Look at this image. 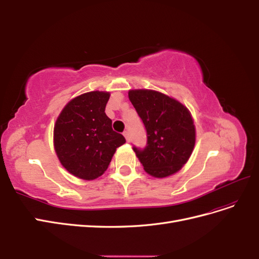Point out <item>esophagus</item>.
Listing matches in <instances>:
<instances>
[{
    "label": "esophagus",
    "mask_w": 259,
    "mask_h": 259,
    "mask_svg": "<svg viewBox=\"0 0 259 259\" xmlns=\"http://www.w3.org/2000/svg\"><path fill=\"white\" fill-rule=\"evenodd\" d=\"M123 135H124L125 139H126V140H127V142H130V133H128L127 131H125V132L123 133Z\"/></svg>",
    "instance_id": "1"
}]
</instances>
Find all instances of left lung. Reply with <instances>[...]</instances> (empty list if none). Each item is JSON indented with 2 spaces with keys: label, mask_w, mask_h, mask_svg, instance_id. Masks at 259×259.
I'll return each instance as SVG.
<instances>
[{
  "label": "left lung",
  "mask_w": 259,
  "mask_h": 259,
  "mask_svg": "<svg viewBox=\"0 0 259 259\" xmlns=\"http://www.w3.org/2000/svg\"><path fill=\"white\" fill-rule=\"evenodd\" d=\"M128 98L147 131L146 148H133L144 169L156 178L177 173L195 145L190 111L178 100L152 90H131Z\"/></svg>",
  "instance_id": "obj_1"
}]
</instances>
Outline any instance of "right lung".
Wrapping results in <instances>:
<instances>
[{"instance_id": "right-lung-1", "label": "right lung", "mask_w": 259, "mask_h": 259, "mask_svg": "<svg viewBox=\"0 0 259 259\" xmlns=\"http://www.w3.org/2000/svg\"><path fill=\"white\" fill-rule=\"evenodd\" d=\"M109 92L94 91L71 99L54 126V148L61 165L84 180L103 175L125 138L112 130L105 109Z\"/></svg>"}]
</instances>
